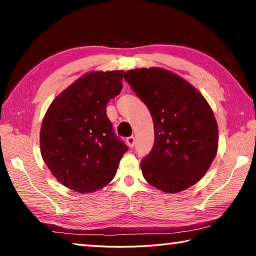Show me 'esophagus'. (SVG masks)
<instances>
[{
    "label": "esophagus",
    "instance_id": "34e87169",
    "mask_svg": "<svg viewBox=\"0 0 256 256\" xmlns=\"http://www.w3.org/2000/svg\"><path fill=\"white\" fill-rule=\"evenodd\" d=\"M126 144L130 146V148H133L134 144H136V138L134 136H130L126 138Z\"/></svg>",
    "mask_w": 256,
    "mask_h": 256
}]
</instances>
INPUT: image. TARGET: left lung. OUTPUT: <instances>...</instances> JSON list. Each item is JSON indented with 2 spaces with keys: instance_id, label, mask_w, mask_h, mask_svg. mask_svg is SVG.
Returning a JSON list of instances; mask_svg holds the SVG:
<instances>
[{
  "instance_id": "8db88e82",
  "label": "left lung",
  "mask_w": 256,
  "mask_h": 256,
  "mask_svg": "<svg viewBox=\"0 0 256 256\" xmlns=\"http://www.w3.org/2000/svg\"><path fill=\"white\" fill-rule=\"evenodd\" d=\"M124 79L154 120V144L141 162L154 188L177 193L198 183L218 151V124L198 89L162 68L126 71Z\"/></svg>"
}]
</instances>
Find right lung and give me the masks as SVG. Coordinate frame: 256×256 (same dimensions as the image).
Instances as JSON below:
<instances>
[{"label":"right lung","instance_id":"obj_1","mask_svg":"<svg viewBox=\"0 0 256 256\" xmlns=\"http://www.w3.org/2000/svg\"><path fill=\"white\" fill-rule=\"evenodd\" d=\"M122 70L86 73L56 97L40 128V154L60 184L92 193L114 178L128 151L106 115L120 92Z\"/></svg>","mask_w":256,"mask_h":256}]
</instances>
